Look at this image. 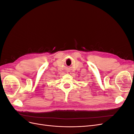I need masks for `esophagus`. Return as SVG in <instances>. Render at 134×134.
I'll use <instances>...</instances> for the list:
<instances>
[{
    "mask_svg": "<svg viewBox=\"0 0 134 134\" xmlns=\"http://www.w3.org/2000/svg\"><path fill=\"white\" fill-rule=\"evenodd\" d=\"M67 72H68V74H70V72L69 71H67Z\"/></svg>",
    "mask_w": 134,
    "mask_h": 134,
    "instance_id": "34e87169",
    "label": "esophagus"
}]
</instances>
